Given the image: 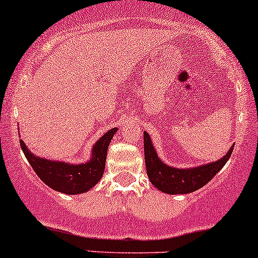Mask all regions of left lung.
Masks as SVG:
<instances>
[{
    "mask_svg": "<svg viewBox=\"0 0 258 258\" xmlns=\"http://www.w3.org/2000/svg\"><path fill=\"white\" fill-rule=\"evenodd\" d=\"M144 146L146 170L151 183L160 191L170 195L191 194L204 187L226 165L233 151L232 146L228 152L216 162L194 168H175L167 166L158 158L147 132H144Z\"/></svg>",
    "mask_w": 258,
    "mask_h": 258,
    "instance_id": "1",
    "label": "left lung"
}]
</instances>
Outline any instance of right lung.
Returning a JSON list of instances; mask_svg holds the SVG:
<instances>
[{"label": "right lung", "instance_id": "1", "mask_svg": "<svg viewBox=\"0 0 258 258\" xmlns=\"http://www.w3.org/2000/svg\"><path fill=\"white\" fill-rule=\"evenodd\" d=\"M116 131L117 128L114 127L106 132L93 146L90 161L81 165H70L67 162L37 157L31 153L22 140H20V144L28 163L32 166L33 171L42 179L43 183L62 194L79 195L92 188L102 177L108 145Z\"/></svg>", "mask_w": 258, "mask_h": 258}]
</instances>
